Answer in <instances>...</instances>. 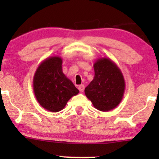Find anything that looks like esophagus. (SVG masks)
Here are the masks:
<instances>
[{
  "mask_svg": "<svg viewBox=\"0 0 159 159\" xmlns=\"http://www.w3.org/2000/svg\"><path fill=\"white\" fill-rule=\"evenodd\" d=\"M78 90H79L80 92H83L84 90V85L81 84L78 86Z\"/></svg>",
  "mask_w": 159,
  "mask_h": 159,
  "instance_id": "esophagus-1",
  "label": "esophagus"
}]
</instances>
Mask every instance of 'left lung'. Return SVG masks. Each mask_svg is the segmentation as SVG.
<instances>
[{"instance_id":"left-lung-1","label":"left lung","mask_w":159,"mask_h":159,"mask_svg":"<svg viewBox=\"0 0 159 159\" xmlns=\"http://www.w3.org/2000/svg\"><path fill=\"white\" fill-rule=\"evenodd\" d=\"M95 75L85 88L86 96L98 111H109L121 102L125 80L119 67L110 58L100 57L94 63Z\"/></svg>"}]
</instances>
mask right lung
Returning a JSON list of instances; mask_svg holds the SVG:
<instances>
[{"instance_id": "add662e5", "label": "right lung", "mask_w": 159, "mask_h": 159, "mask_svg": "<svg viewBox=\"0 0 159 159\" xmlns=\"http://www.w3.org/2000/svg\"><path fill=\"white\" fill-rule=\"evenodd\" d=\"M61 57L46 58L36 69L33 87L37 102L43 108L58 112L79 90L63 74Z\"/></svg>"}]
</instances>
